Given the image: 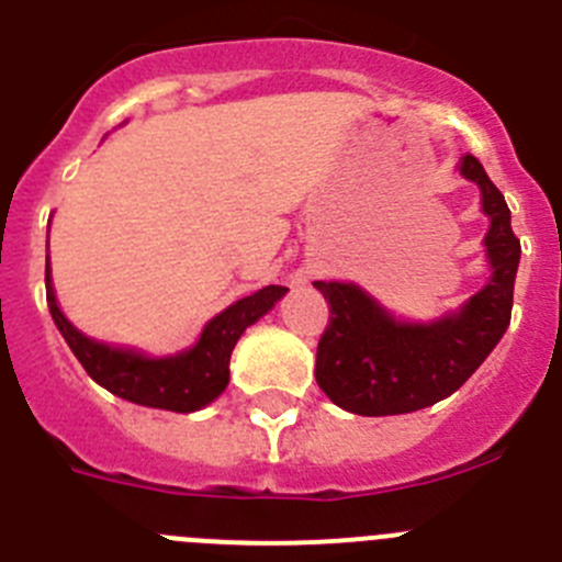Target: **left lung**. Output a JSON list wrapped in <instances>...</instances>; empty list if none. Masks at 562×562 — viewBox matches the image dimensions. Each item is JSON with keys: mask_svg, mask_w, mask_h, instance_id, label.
<instances>
[{"mask_svg": "<svg viewBox=\"0 0 562 562\" xmlns=\"http://www.w3.org/2000/svg\"><path fill=\"white\" fill-rule=\"evenodd\" d=\"M458 171L480 188L487 233V282L460 307L413 322L380 305L358 282L318 280L329 302V327L318 340L316 382L329 402L358 416H400L447 400L474 374L507 333L521 244L510 207L474 155Z\"/></svg>", "mask_w": 562, "mask_h": 562, "instance_id": "obj_1", "label": "left lung"}]
</instances>
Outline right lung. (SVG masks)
<instances>
[{
	"label": "right lung",
	"mask_w": 562,
	"mask_h": 562,
	"mask_svg": "<svg viewBox=\"0 0 562 562\" xmlns=\"http://www.w3.org/2000/svg\"><path fill=\"white\" fill-rule=\"evenodd\" d=\"M285 293L288 288L282 285L260 288L210 318L196 344L175 355L155 358L135 346H113L91 338L68 322L57 305L52 269L46 260V305L52 322L88 376L119 400L171 413H196L222 396L229 382V358L238 338L246 327L260 322Z\"/></svg>",
	"instance_id": "obj_1"
}]
</instances>
